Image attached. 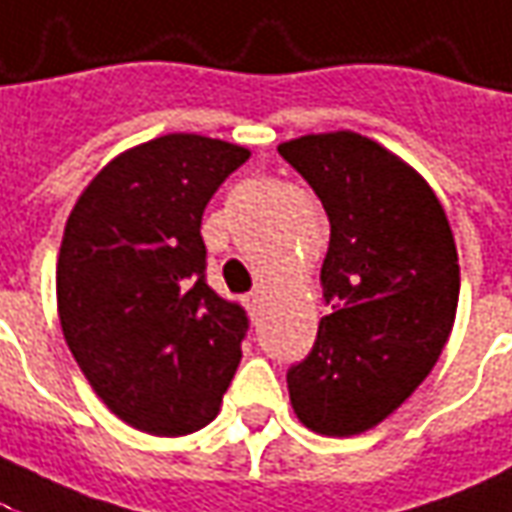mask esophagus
Returning a JSON list of instances; mask_svg holds the SVG:
<instances>
[{"mask_svg":"<svg viewBox=\"0 0 512 512\" xmlns=\"http://www.w3.org/2000/svg\"><path fill=\"white\" fill-rule=\"evenodd\" d=\"M243 305H246V311H249V314L255 316L257 308H260V294H257V291H249V294L243 297Z\"/></svg>","mask_w":512,"mask_h":512,"instance_id":"1","label":"esophagus"}]
</instances>
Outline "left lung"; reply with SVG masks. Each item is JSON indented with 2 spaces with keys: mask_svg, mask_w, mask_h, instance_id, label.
Listing matches in <instances>:
<instances>
[{
  "mask_svg": "<svg viewBox=\"0 0 512 512\" xmlns=\"http://www.w3.org/2000/svg\"><path fill=\"white\" fill-rule=\"evenodd\" d=\"M330 221L314 350L288 370L291 406L311 431L350 437L378 426L431 373L460 300L446 210L401 156L356 131L283 142Z\"/></svg>",
  "mask_w": 512,
  "mask_h": 512,
  "instance_id": "1",
  "label": "left lung"
}]
</instances>
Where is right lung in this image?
<instances>
[{"label":"right lung","mask_w":512,"mask_h":512,"mask_svg":"<svg viewBox=\"0 0 512 512\" xmlns=\"http://www.w3.org/2000/svg\"><path fill=\"white\" fill-rule=\"evenodd\" d=\"M249 151L165 134L114 156L66 218L55 291L64 339L128 426L179 437L215 420L249 319L207 285L201 215Z\"/></svg>","instance_id":"1"}]
</instances>
